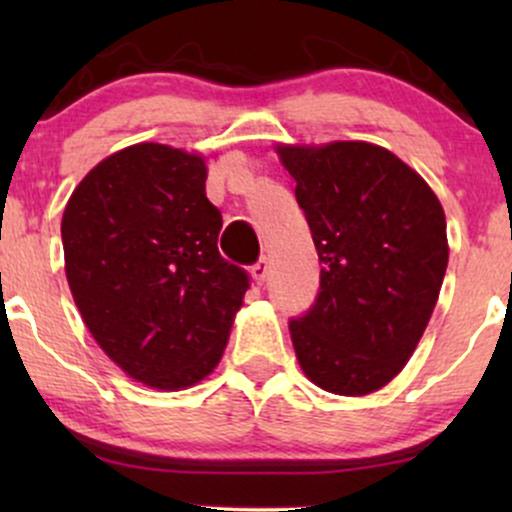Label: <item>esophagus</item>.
I'll return each instance as SVG.
<instances>
[{
	"label": "esophagus",
	"mask_w": 512,
	"mask_h": 512,
	"mask_svg": "<svg viewBox=\"0 0 512 512\" xmlns=\"http://www.w3.org/2000/svg\"><path fill=\"white\" fill-rule=\"evenodd\" d=\"M252 279L257 281V284H264V281H267V276H269V262H267V257H260V260H257L255 264H252Z\"/></svg>",
	"instance_id": "34e87169"
}]
</instances>
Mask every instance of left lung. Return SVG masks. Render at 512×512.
I'll return each mask as SVG.
<instances>
[{
    "mask_svg": "<svg viewBox=\"0 0 512 512\" xmlns=\"http://www.w3.org/2000/svg\"><path fill=\"white\" fill-rule=\"evenodd\" d=\"M320 257V291L289 330L298 363L334 395H368L414 354L448 269L445 214L383 146H279Z\"/></svg>",
    "mask_w": 512,
    "mask_h": 512,
    "instance_id": "left-lung-1",
    "label": "left lung"
}]
</instances>
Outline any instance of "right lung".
I'll use <instances>...</instances> for the list:
<instances>
[{
    "instance_id": "add662e5",
    "label": "right lung",
    "mask_w": 512,
    "mask_h": 512,
    "mask_svg": "<svg viewBox=\"0 0 512 512\" xmlns=\"http://www.w3.org/2000/svg\"><path fill=\"white\" fill-rule=\"evenodd\" d=\"M204 158L134 144L69 197L62 245L74 303L129 378L180 390L216 368L250 276L216 248Z\"/></svg>"
}]
</instances>
